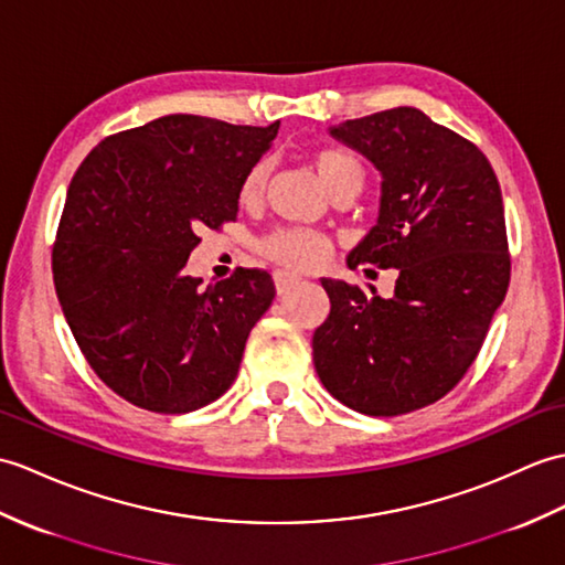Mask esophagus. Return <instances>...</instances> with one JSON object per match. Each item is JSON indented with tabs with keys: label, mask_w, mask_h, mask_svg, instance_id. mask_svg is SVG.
Listing matches in <instances>:
<instances>
[{
	"label": "esophagus",
	"mask_w": 565,
	"mask_h": 565,
	"mask_svg": "<svg viewBox=\"0 0 565 565\" xmlns=\"http://www.w3.org/2000/svg\"><path fill=\"white\" fill-rule=\"evenodd\" d=\"M274 284H277V294L284 296L300 284V277H296V274H288V271H277L274 274Z\"/></svg>",
	"instance_id": "1"
}]
</instances>
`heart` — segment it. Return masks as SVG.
I'll return each instance as SVG.
<instances>
[{
    "label": "heart",
    "mask_w": 565,
    "mask_h": 565,
    "mask_svg": "<svg viewBox=\"0 0 565 565\" xmlns=\"http://www.w3.org/2000/svg\"><path fill=\"white\" fill-rule=\"evenodd\" d=\"M315 173L322 180L327 192L334 194L339 190H361L363 185V166L347 149L324 147L312 153ZM267 163H255L241 182V202L255 204L267 182ZM265 253L274 259L284 262L288 267H312L324 255V243L318 235L306 231H281L274 233L265 243Z\"/></svg>",
    "instance_id": "b5f03b06"
}]
</instances>
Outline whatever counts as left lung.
Masks as SVG:
<instances>
[{"instance_id": "1", "label": "left lung", "mask_w": 565, "mask_h": 565, "mask_svg": "<svg viewBox=\"0 0 565 565\" xmlns=\"http://www.w3.org/2000/svg\"><path fill=\"white\" fill-rule=\"evenodd\" d=\"M327 132L380 173L375 226L347 265L397 269V281L380 298L375 288L320 279L330 315L312 334L315 371L349 409L399 416L460 383L503 303L501 185L475 143L406 105Z\"/></svg>"}]
</instances>
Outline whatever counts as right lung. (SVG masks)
<instances>
[{"label":"right lung","instance_id":"1","mask_svg":"<svg viewBox=\"0 0 565 565\" xmlns=\"http://www.w3.org/2000/svg\"><path fill=\"white\" fill-rule=\"evenodd\" d=\"M277 132L166 115L103 139L72 178L52 250L60 306L90 369L141 409L194 412L238 375L274 281L241 267L204 286L185 267L196 233L238 214Z\"/></svg>","mask_w":565,"mask_h":565}]
</instances>
